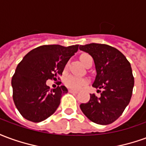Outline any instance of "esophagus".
Segmentation results:
<instances>
[{
	"mask_svg": "<svg viewBox=\"0 0 146 146\" xmlns=\"http://www.w3.org/2000/svg\"><path fill=\"white\" fill-rule=\"evenodd\" d=\"M69 92H70V93H73V94H77V93H78L77 91L73 90V89H69Z\"/></svg>",
	"mask_w": 146,
	"mask_h": 146,
	"instance_id": "34e87169",
	"label": "esophagus"
}]
</instances>
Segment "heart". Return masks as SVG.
<instances>
[{
  "label": "heart",
  "mask_w": 146,
  "mask_h": 146,
  "mask_svg": "<svg viewBox=\"0 0 146 146\" xmlns=\"http://www.w3.org/2000/svg\"><path fill=\"white\" fill-rule=\"evenodd\" d=\"M91 56L88 54H83L80 55V61L82 62L83 64H85L87 59ZM65 84L66 87L74 90H80L81 89L84 85L88 84V80L84 78H80L75 76H70L65 79Z\"/></svg>",
  "instance_id": "heart-1"
}]
</instances>
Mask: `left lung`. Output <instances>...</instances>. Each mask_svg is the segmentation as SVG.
Instances as JSON below:
<instances>
[{
  "instance_id": "8db88e82",
  "label": "left lung",
  "mask_w": 146,
  "mask_h": 146,
  "mask_svg": "<svg viewBox=\"0 0 146 146\" xmlns=\"http://www.w3.org/2000/svg\"><path fill=\"white\" fill-rule=\"evenodd\" d=\"M79 48L93 58L97 75L92 86L101 92L99 98L90 94V100L80 104V110L95 123H112L122 115L131 98L135 80L131 64L110 45L92 43Z\"/></svg>"
}]
</instances>
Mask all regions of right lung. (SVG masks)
<instances>
[{"instance_id":"obj_1","label":"right lung","mask_w":146,"mask_h":146,"mask_svg":"<svg viewBox=\"0 0 146 146\" xmlns=\"http://www.w3.org/2000/svg\"><path fill=\"white\" fill-rule=\"evenodd\" d=\"M78 47V44L42 45L27 53L18 64L11 79L12 97L25 119L41 122L56 111L62 96L68 90L63 85L50 90L46 81L56 80L58 74L62 75Z\"/></svg>"}]
</instances>
